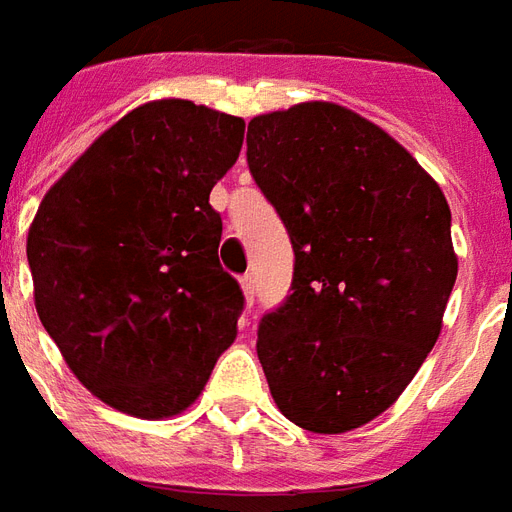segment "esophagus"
Returning a JSON list of instances; mask_svg holds the SVG:
<instances>
[{"mask_svg": "<svg viewBox=\"0 0 512 512\" xmlns=\"http://www.w3.org/2000/svg\"><path fill=\"white\" fill-rule=\"evenodd\" d=\"M238 285H241V293H244L246 306H252V301H255V276L244 274L241 279H238Z\"/></svg>", "mask_w": 512, "mask_h": 512, "instance_id": "1", "label": "esophagus"}]
</instances>
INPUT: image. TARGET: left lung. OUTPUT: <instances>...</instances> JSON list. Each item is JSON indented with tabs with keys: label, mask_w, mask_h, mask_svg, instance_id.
<instances>
[{
	"label": "left lung",
	"mask_w": 512,
	"mask_h": 512,
	"mask_svg": "<svg viewBox=\"0 0 512 512\" xmlns=\"http://www.w3.org/2000/svg\"><path fill=\"white\" fill-rule=\"evenodd\" d=\"M246 160L295 252L257 331L276 407L314 434L396 404L442 331L458 257L442 189L399 140L325 100L249 121Z\"/></svg>",
	"instance_id": "8db88e82"
}]
</instances>
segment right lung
Masks as SVG:
<instances>
[{"mask_svg": "<svg viewBox=\"0 0 512 512\" xmlns=\"http://www.w3.org/2000/svg\"><path fill=\"white\" fill-rule=\"evenodd\" d=\"M244 127L189 100L143 102L64 170L29 225L40 323L83 388L124 415H181L236 342L244 295L219 266L208 195Z\"/></svg>", "mask_w": 512, "mask_h": 512, "instance_id": "add662e5", "label": "right lung"}]
</instances>
